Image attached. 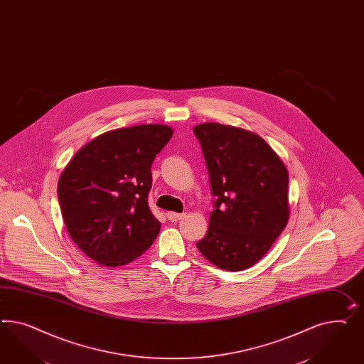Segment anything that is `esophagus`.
<instances>
[{"label": "esophagus", "instance_id": "obj_1", "mask_svg": "<svg viewBox=\"0 0 364 364\" xmlns=\"http://www.w3.org/2000/svg\"><path fill=\"white\" fill-rule=\"evenodd\" d=\"M167 219L171 220V222H177L179 219L183 218L185 214H178V213H173V211H168L166 214Z\"/></svg>", "mask_w": 364, "mask_h": 364}]
</instances>
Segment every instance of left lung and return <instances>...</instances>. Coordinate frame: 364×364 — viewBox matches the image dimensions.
<instances>
[{
    "instance_id": "left-lung-1",
    "label": "left lung",
    "mask_w": 364,
    "mask_h": 364,
    "mask_svg": "<svg viewBox=\"0 0 364 364\" xmlns=\"http://www.w3.org/2000/svg\"><path fill=\"white\" fill-rule=\"evenodd\" d=\"M194 134L217 198L198 250L222 270H246L262 259L289 222L287 168L249 130L208 122L196 126Z\"/></svg>"
}]
</instances>
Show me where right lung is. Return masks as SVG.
<instances>
[{"instance_id":"add662e5","label":"right lung","mask_w":364,"mask_h":364,"mask_svg":"<svg viewBox=\"0 0 364 364\" xmlns=\"http://www.w3.org/2000/svg\"><path fill=\"white\" fill-rule=\"evenodd\" d=\"M173 136L166 125H138L95 136L63 168L57 194L74 243L94 262L122 266L142 255L161 229L147 196L151 165Z\"/></svg>"}]
</instances>
